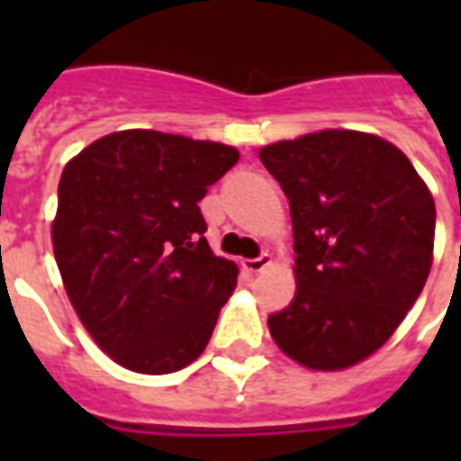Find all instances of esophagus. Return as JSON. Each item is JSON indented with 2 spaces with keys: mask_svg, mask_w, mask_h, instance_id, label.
<instances>
[{
  "mask_svg": "<svg viewBox=\"0 0 461 461\" xmlns=\"http://www.w3.org/2000/svg\"><path fill=\"white\" fill-rule=\"evenodd\" d=\"M270 266H273V256H270V253H263L260 258L244 260V267L249 270V273H263V270Z\"/></svg>",
  "mask_w": 461,
  "mask_h": 461,
  "instance_id": "34e87169",
  "label": "esophagus"
}]
</instances>
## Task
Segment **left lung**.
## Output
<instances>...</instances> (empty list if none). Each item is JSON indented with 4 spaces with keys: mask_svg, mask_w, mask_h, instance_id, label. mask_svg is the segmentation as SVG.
<instances>
[{
    "mask_svg": "<svg viewBox=\"0 0 461 461\" xmlns=\"http://www.w3.org/2000/svg\"><path fill=\"white\" fill-rule=\"evenodd\" d=\"M289 198L294 302L267 318L311 371L361 364L400 328L433 266L436 203L414 165L375 133L325 129L260 148Z\"/></svg>",
    "mask_w": 461,
    "mask_h": 461,
    "instance_id": "left-lung-1",
    "label": "left lung"
}]
</instances>
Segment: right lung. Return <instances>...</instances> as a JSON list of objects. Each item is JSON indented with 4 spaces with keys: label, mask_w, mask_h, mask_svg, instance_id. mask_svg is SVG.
Masks as SVG:
<instances>
[{
    "label": "right lung",
    "mask_w": 461,
    "mask_h": 461,
    "mask_svg": "<svg viewBox=\"0 0 461 461\" xmlns=\"http://www.w3.org/2000/svg\"><path fill=\"white\" fill-rule=\"evenodd\" d=\"M239 150L153 129L93 140L59 179L52 246L83 328L129 371L165 375L201 357L239 267L203 237L198 201Z\"/></svg>",
    "instance_id": "add662e5"
}]
</instances>
